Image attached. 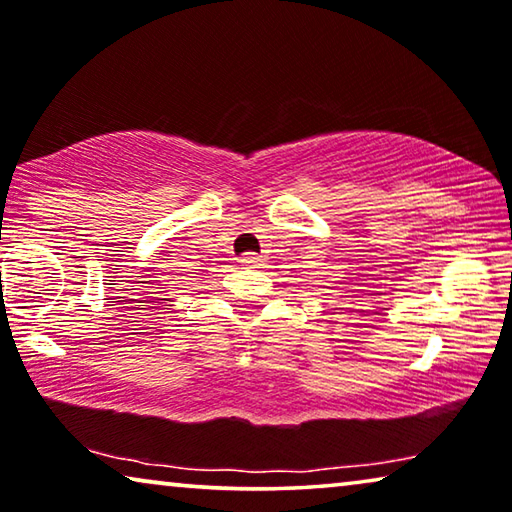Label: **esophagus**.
Here are the masks:
<instances>
[{"instance_id": "34e87169", "label": "esophagus", "mask_w": 512, "mask_h": 512, "mask_svg": "<svg viewBox=\"0 0 512 512\" xmlns=\"http://www.w3.org/2000/svg\"><path fill=\"white\" fill-rule=\"evenodd\" d=\"M241 264L243 266H259V264H262V257L255 255V253H246L241 257Z\"/></svg>"}]
</instances>
